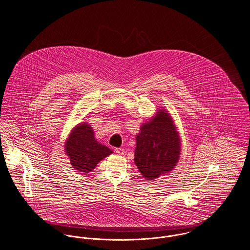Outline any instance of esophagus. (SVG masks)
I'll return each instance as SVG.
<instances>
[{"mask_svg": "<svg viewBox=\"0 0 250 250\" xmlns=\"http://www.w3.org/2000/svg\"><path fill=\"white\" fill-rule=\"evenodd\" d=\"M115 152H116L118 155H124V153H125V151H124L123 148H116V149H115Z\"/></svg>", "mask_w": 250, "mask_h": 250, "instance_id": "1", "label": "esophagus"}]
</instances>
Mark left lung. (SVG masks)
Returning <instances> with one entry per match:
<instances>
[{
	"label": "left lung",
	"mask_w": 250,
	"mask_h": 250,
	"mask_svg": "<svg viewBox=\"0 0 250 250\" xmlns=\"http://www.w3.org/2000/svg\"><path fill=\"white\" fill-rule=\"evenodd\" d=\"M135 163L143 177L148 181L169 173L177 165L181 143L172 117L166 109L143 123L136 137Z\"/></svg>",
	"instance_id": "1"
}]
</instances>
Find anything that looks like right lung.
<instances>
[{"mask_svg":"<svg viewBox=\"0 0 250 250\" xmlns=\"http://www.w3.org/2000/svg\"><path fill=\"white\" fill-rule=\"evenodd\" d=\"M64 147L73 168L83 173L92 171L100 161L112 153L106 145L97 142L92 127L86 122L73 128Z\"/></svg>","mask_w":250,"mask_h":250,"instance_id":"1","label":"right lung"}]
</instances>
